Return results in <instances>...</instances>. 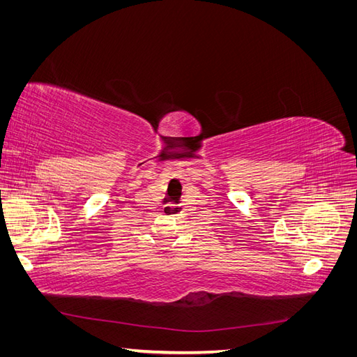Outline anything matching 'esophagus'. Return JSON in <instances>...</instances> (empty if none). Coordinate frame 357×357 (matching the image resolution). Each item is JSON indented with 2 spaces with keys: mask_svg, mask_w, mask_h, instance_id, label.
<instances>
[{
  "mask_svg": "<svg viewBox=\"0 0 357 357\" xmlns=\"http://www.w3.org/2000/svg\"><path fill=\"white\" fill-rule=\"evenodd\" d=\"M180 213V208L177 207V205H167L165 207V214L168 215H177Z\"/></svg>",
  "mask_w": 357,
  "mask_h": 357,
  "instance_id": "esophagus-1",
  "label": "esophagus"
}]
</instances>
